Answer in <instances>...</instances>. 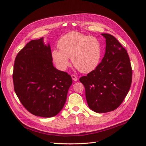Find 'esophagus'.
Here are the masks:
<instances>
[{
	"label": "esophagus",
	"mask_w": 146,
	"mask_h": 146,
	"mask_svg": "<svg viewBox=\"0 0 146 146\" xmlns=\"http://www.w3.org/2000/svg\"><path fill=\"white\" fill-rule=\"evenodd\" d=\"M71 77H72V80H74V81H77V80H78V78H77V77L76 76H75V75H74V74H72L71 75Z\"/></svg>",
	"instance_id": "esophagus-1"
}]
</instances>
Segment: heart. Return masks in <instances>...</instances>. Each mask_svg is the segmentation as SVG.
I'll return each mask as SVG.
<instances>
[{
    "label": "heart",
    "instance_id": "b5f03b06",
    "mask_svg": "<svg viewBox=\"0 0 146 146\" xmlns=\"http://www.w3.org/2000/svg\"><path fill=\"white\" fill-rule=\"evenodd\" d=\"M58 46L60 50L54 49L52 56L60 70L67 69L70 64L69 58H71L73 65L83 73L92 71L100 62L102 47L95 36L74 31L61 36Z\"/></svg>",
    "mask_w": 146,
    "mask_h": 146
}]
</instances>
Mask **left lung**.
Segmentation results:
<instances>
[{"label": "left lung", "instance_id": "1", "mask_svg": "<svg viewBox=\"0 0 146 146\" xmlns=\"http://www.w3.org/2000/svg\"><path fill=\"white\" fill-rule=\"evenodd\" d=\"M102 35L106 39L102 60L86 76L80 78L85 88L88 107L99 113L118 108L129 92L132 80L131 66L125 48L113 35Z\"/></svg>", "mask_w": 146, "mask_h": 146}]
</instances>
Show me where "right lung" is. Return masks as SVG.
I'll use <instances>...</instances> for the list:
<instances>
[{"label": "right lung", "instance_id": "right-lung-1", "mask_svg": "<svg viewBox=\"0 0 146 146\" xmlns=\"http://www.w3.org/2000/svg\"><path fill=\"white\" fill-rule=\"evenodd\" d=\"M14 90L25 108L35 116L50 117L64 107L72 83L67 72L54 68L49 44L30 41L17 54L13 72Z\"/></svg>", "mask_w": 146, "mask_h": 146}]
</instances>
